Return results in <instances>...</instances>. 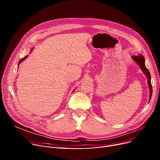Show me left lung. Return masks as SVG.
Here are the masks:
<instances>
[{
  "label": "left lung",
  "mask_w": 160,
  "mask_h": 160,
  "mask_svg": "<svg viewBox=\"0 0 160 160\" xmlns=\"http://www.w3.org/2000/svg\"><path fill=\"white\" fill-rule=\"evenodd\" d=\"M132 58H133V59L135 62H136V63L138 64V65L140 67V68H141V69L143 72V73L147 77L148 80V85H149V91H150V97H149V100H150L151 99L152 95V83H151V75H150L149 71L146 68V65H145L144 57H143L141 55H139L138 56H133Z\"/></svg>",
  "instance_id": "left-lung-1"
}]
</instances>
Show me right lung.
<instances>
[{"label":"right lung","instance_id":"obj_1","mask_svg":"<svg viewBox=\"0 0 160 160\" xmlns=\"http://www.w3.org/2000/svg\"><path fill=\"white\" fill-rule=\"evenodd\" d=\"M27 57H28V56H25V58H22V59H21L20 61H19V62H18V65H19V64H20L21 62H22L23 60H25V59H26V58H27Z\"/></svg>","mask_w":160,"mask_h":160}]
</instances>
